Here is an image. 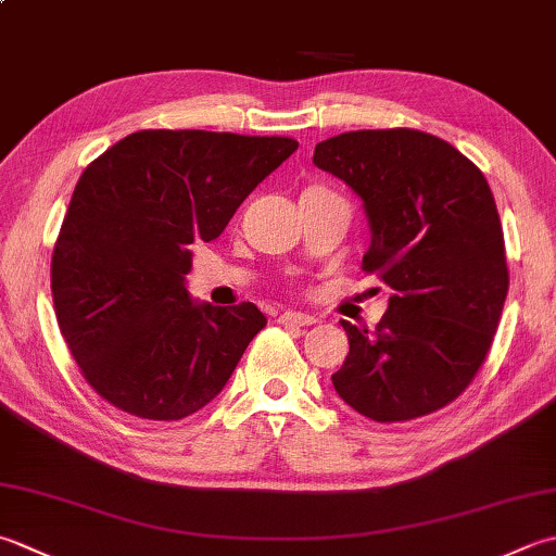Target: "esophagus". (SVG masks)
Here are the masks:
<instances>
[{"mask_svg": "<svg viewBox=\"0 0 556 556\" xmlns=\"http://www.w3.org/2000/svg\"><path fill=\"white\" fill-rule=\"evenodd\" d=\"M279 323L281 325H296V328H306V325L315 323V318H313V315H306V313L287 311V313L279 315Z\"/></svg>", "mask_w": 556, "mask_h": 556, "instance_id": "esophagus-1", "label": "esophagus"}]
</instances>
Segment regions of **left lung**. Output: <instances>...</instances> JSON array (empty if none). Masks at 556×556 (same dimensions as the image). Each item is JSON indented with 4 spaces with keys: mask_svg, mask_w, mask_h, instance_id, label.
Listing matches in <instances>:
<instances>
[{
    "mask_svg": "<svg viewBox=\"0 0 556 556\" xmlns=\"http://www.w3.org/2000/svg\"><path fill=\"white\" fill-rule=\"evenodd\" d=\"M313 163L364 200L362 269L393 289L374 332L342 320L350 356L332 374L346 405L380 424L427 417L465 393L502 318L508 267L482 170L419 129H356Z\"/></svg>",
    "mask_w": 556,
    "mask_h": 556,
    "instance_id": "8db88e82",
    "label": "left lung"
}]
</instances>
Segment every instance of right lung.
<instances>
[{
    "label": "right lung",
    "mask_w": 556,
    "mask_h": 556,
    "mask_svg": "<svg viewBox=\"0 0 556 556\" xmlns=\"http://www.w3.org/2000/svg\"><path fill=\"white\" fill-rule=\"evenodd\" d=\"M299 141L141 129L91 161L52 250L54 315L98 395L176 421L222 393L267 318L255 303H194L190 245L210 243Z\"/></svg>",
    "instance_id": "obj_1"
}]
</instances>
